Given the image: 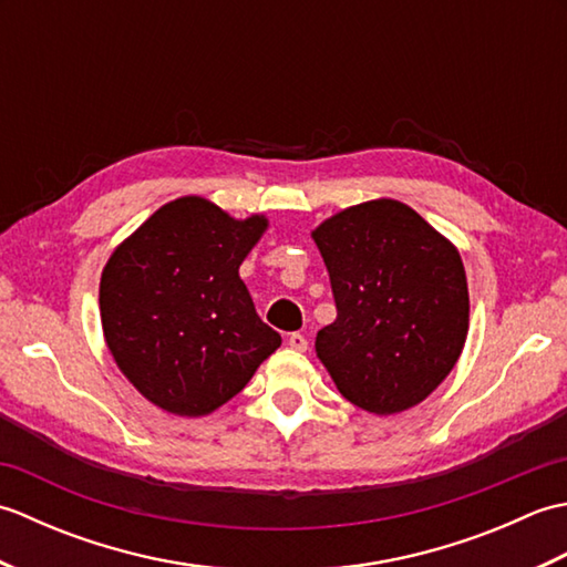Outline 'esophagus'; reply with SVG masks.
I'll list each match as a JSON object with an SVG mask.
<instances>
[{
    "label": "esophagus",
    "mask_w": 567,
    "mask_h": 567,
    "mask_svg": "<svg viewBox=\"0 0 567 567\" xmlns=\"http://www.w3.org/2000/svg\"><path fill=\"white\" fill-rule=\"evenodd\" d=\"M287 346H290V348H295V351H299V353H305L307 351V348H309V341H307V336L305 333H292L290 336V339H287Z\"/></svg>",
    "instance_id": "esophagus-1"
}]
</instances>
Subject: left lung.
Returning <instances> with one entry per match:
<instances>
[{"label": "left lung", "mask_w": 567, "mask_h": 567, "mask_svg": "<svg viewBox=\"0 0 567 567\" xmlns=\"http://www.w3.org/2000/svg\"><path fill=\"white\" fill-rule=\"evenodd\" d=\"M311 238L331 277L336 321L317 358L348 402L390 416L424 402L463 353L470 297L461 252L396 199L323 219Z\"/></svg>", "instance_id": "8db88e82"}]
</instances>
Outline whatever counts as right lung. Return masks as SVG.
<instances>
[{
  "instance_id": "1",
  "label": "right lung",
  "mask_w": 567,
  "mask_h": 567,
  "mask_svg": "<svg viewBox=\"0 0 567 567\" xmlns=\"http://www.w3.org/2000/svg\"><path fill=\"white\" fill-rule=\"evenodd\" d=\"M268 228L204 197L153 212L106 260L104 341L124 378L163 412L207 416L246 388L282 339L262 323L238 268Z\"/></svg>"
}]
</instances>
